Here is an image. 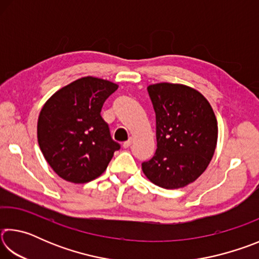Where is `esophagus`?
I'll use <instances>...</instances> for the list:
<instances>
[{"mask_svg": "<svg viewBox=\"0 0 259 259\" xmlns=\"http://www.w3.org/2000/svg\"><path fill=\"white\" fill-rule=\"evenodd\" d=\"M131 144H133V138H130L129 140H126V142H124L123 145H122V146H123V148H128L131 145Z\"/></svg>", "mask_w": 259, "mask_h": 259, "instance_id": "esophagus-1", "label": "esophagus"}]
</instances>
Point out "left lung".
<instances>
[{
	"label": "left lung",
	"instance_id": "obj_1",
	"mask_svg": "<svg viewBox=\"0 0 259 259\" xmlns=\"http://www.w3.org/2000/svg\"><path fill=\"white\" fill-rule=\"evenodd\" d=\"M156 116L157 148L142 164L155 185L176 190L196 181L214 154L218 125L211 105L194 88L181 83L147 87Z\"/></svg>",
	"mask_w": 259,
	"mask_h": 259
}]
</instances>
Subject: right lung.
<instances>
[{
  "label": "right lung",
  "instance_id": "add662e5",
  "mask_svg": "<svg viewBox=\"0 0 259 259\" xmlns=\"http://www.w3.org/2000/svg\"><path fill=\"white\" fill-rule=\"evenodd\" d=\"M119 85L85 76L60 88L47 100L37 120V142L60 178L84 184L106 170L120 145L100 116L103 104Z\"/></svg>",
  "mask_w": 259,
  "mask_h": 259
}]
</instances>
